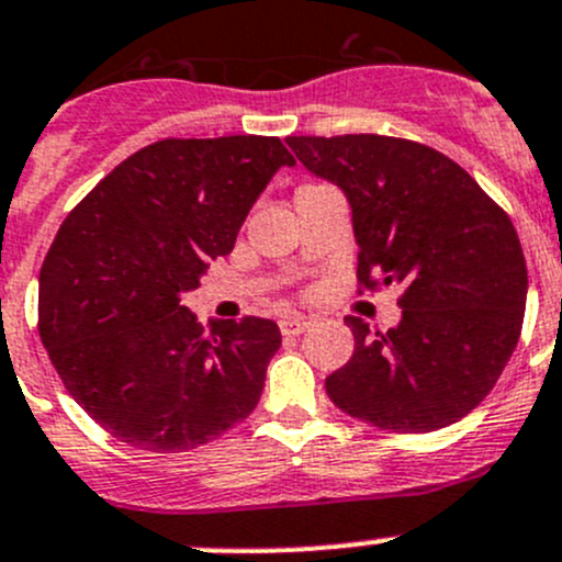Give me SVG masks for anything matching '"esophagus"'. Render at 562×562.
<instances>
[{
    "mask_svg": "<svg viewBox=\"0 0 562 562\" xmlns=\"http://www.w3.org/2000/svg\"><path fill=\"white\" fill-rule=\"evenodd\" d=\"M307 328H310L307 317L293 315V317H282V321H280V331L285 334V337H299V334L307 331Z\"/></svg>",
    "mask_w": 562,
    "mask_h": 562,
    "instance_id": "34e87169",
    "label": "esophagus"
}]
</instances>
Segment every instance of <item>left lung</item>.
<instances>
[{"label":"left lung","mask_w":562,"mask_h":562,"mask_svg":"<svg viewBox=\"0 0 562 562\" xmlns=\"http://www.w3.org/2000/svg\"><path fill=\"white\" fill-rule=\"evenodd\" d=\"M310 173L345 192L364 288L400 285L386 334L348 315V364L326 378L339 411L391 432L468 416L522 331L527 266L508 214L454 160L389 135H291Z\"/></svg>","instance_id":"obj_1"}]
</instances>
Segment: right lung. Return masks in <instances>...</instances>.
Here are the masks:
<instances>
[{
    "label": "right lung",
    "mask_w": 562,
    "mask_h": 562,
    "mask_svg": "<svg viewBox=\"0 0 562 562\" xmlns=\"http://www.w3.org/2000/svg\"><path fill=\"white\" fill-rule=\"evenodd\" d=\"M280 138L144 146L67 214L40 269V339L72 400L122 443L179 454L255 411L282 337L274 321H212L181 296L228 255Z\"/></svg>",
    "instance_id": "obj_1"
}]
</instances>
